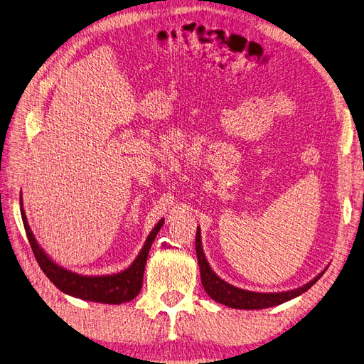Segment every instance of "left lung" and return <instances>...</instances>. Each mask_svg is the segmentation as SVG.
<instances>
[{"mask_svg": "<svg viewBox=\"0 0 364 364\" xmlns=\"http://www.w3.org/2000/svg\"><path fill=\"white\" fill-rule=\"evenodd\" d=\"M195 250L198 257L199 272H201V283L207 295L213 301L224 304V306L230 309H239V310H263L269 307L279 306V304L287 302L293 298L302 295L304 291H307L316 281H318L325 271H322L319 275H316L307 284H304L298 289L287 290V291H251L245 290L240 287L232 286L227 283L225 279H222L213 269L208 264L205 254L203 251V240H201V228H196V237H195Z\"/></svg>", "mask_w": 364, "mask_h": 364, "instance_id": "left-lung-1", "label": "left lung"}]
</instances>
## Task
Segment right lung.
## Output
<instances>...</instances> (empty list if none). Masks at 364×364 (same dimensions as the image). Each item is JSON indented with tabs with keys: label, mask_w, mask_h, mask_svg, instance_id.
Returning a JSON list of instances; mask_svg holds the SVG:
<instances>
[{
	"label": "right lung",
	"mask_w": 364,
	"mask_h": 364,
	"mask_svg": "<svg viewBox=\"0 0 364 364\" xmlns=\"http://www.w3.org/2000/svg\"><path fill=\"white\" fill-rule=\"evenodd\" d=\"M19 204L22 222H24V228L34 257H36V260L45 275L50 278V281L57 289H60L69 296L101 304H124L134 299L139 295L144 283V272L148 252L151 250L152 242H154L157 236V232L160 231L163 224H165V218H161L156 224V227L151 230L142 250L137 254L134 262L127 269H124V271L109 275H83L69 271V269L55 263L51 257L43 251V248L38 243L28 225V220L24 212V203H22V193L19 196Z\"/></svg>",
	"instance_id": "right-lung-1"
}]
</instances>
